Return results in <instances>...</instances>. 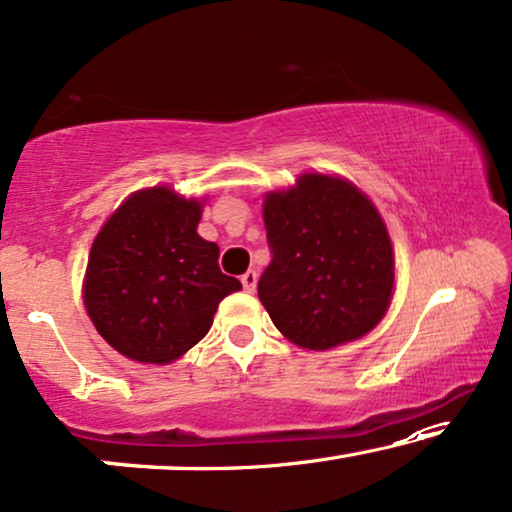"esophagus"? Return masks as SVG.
<instances>
[{"label": "esophagus", "instance_id": "obj_1", "mask_svg": "<svg viewBox=\"0 0 512 512\" xmlns=\"http://www.w3.org/2000/svg\"><path fill=\"white\" fill-rule=\"evenodd\" d=\"M256 282H258L256 270H247V272H244V275H242V286H244V291L254 293V289H256Z\"/></svg>", "mask_w": 512, "mask_h": 512}]
</instances>
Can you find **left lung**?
<instances>
[{
  "instance_id": "1",
  "label": "left lung",
  "mask_w": 512,
  "mask_h": 512,
  "mask_svg": "<svg viewBox=\"0 0 512 512\" xmlns=\"http://www.w3.org/2000/svg\"><path fill=\"white\" fill-rule=\"evenodd\" d=\"M272 261L258 298L293 345L324 352L380 324L394 293V247L352 181L305 172L263 202Z\"/></svg>"
}]
</instances>
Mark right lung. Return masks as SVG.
I'll return each instance as SVG.
<instances>
[{
    "mask_svg": "<svg viewBox=\"0 0 512 512\" xmlns=\"http://www.w3.org/2000/svg\"><path fill=\"white\" fill-rule=\"evenodd\" d=\"M200 216V200L153 186L132 193L95 237L83 303L97 333L132 361H177L242 289L221 272L219 247L198 235Z\"/></svg>",
    "mask_w": 512,
    "mask_h": 512,
    "instance_id": "1",
    "label": "right lung"
}]
</instances>
